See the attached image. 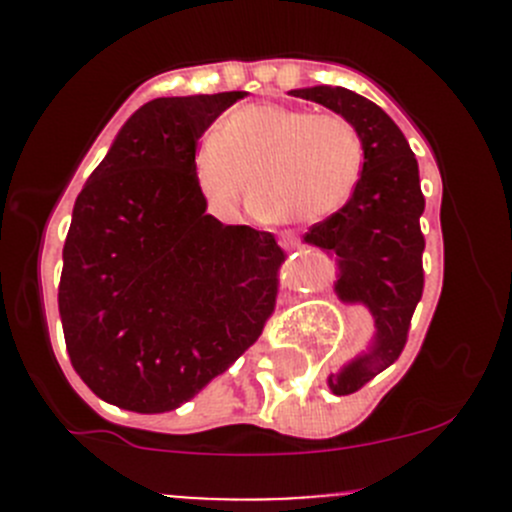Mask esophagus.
<instances>
[{
    "instance_id": "esophagus-1",
    "label": "esophagus",
    "mask_w": 512,
    "mask_h": 512,
    "mask_svg": "<svg viewBox=\"0 0 512 512\" xmlns=\"http://www.w3.org/2000/svg\"><path fill=\"white\" fill-rule=\"evenodd\" d=\"M280 242L287 247V250H294V247H299V237L294 235V232H285Z\"/></svg>"
}]
</instances>
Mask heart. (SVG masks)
I'll return each instance as SVG.
<instances>
[{"label": "heart", "instance_id": "heart-1", "mask_svg": "<svg viewBox=\"0 0 512 512\" xmlns=\"http://www.w3.org/2000/svg\"><path fill=\"white\" fill-rule=\"evenodd\" d=\"M366 163L364 138L339 113L280 103L232 111L193 156L205 198L220 210L240 200L260 223L304 225L329 218L352 200Z\"/></svg>", "mask_w": 512, "mask_h": 512}]
</instances>
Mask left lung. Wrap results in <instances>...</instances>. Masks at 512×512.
<instances>
[{"label":"left lung","instance_id":"1","mask_svg":"<svg viewBox=\"0 0 512 512\" xmlns=\"http://www.w3.org/2000/svg\"><path fill=\"white\" fill-rule=\"evenodd\" d=\"M289 94L342 113L361 133L366 148L364 175L352 200L304 235V242L339 257L334 285L339 297L364 302L374 314L371 352L329 376V389L347 396L389 369L404 352L411 317L423 294L426 240L421 213L426 200L409 141L374 101L342 86L294 89Z\"/></svg>","mask_w":512,"mask_h":512}]
</instances>
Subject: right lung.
Instances as JSON below:
<instances>
[{"mask_svg": "<svg viewBox=\"0 0 512 512\" xmlns=\"http://www.w3.org/2000/svg\"><path fill=\"white\" fill-rule=\"evenodd\" d=\"M245 91L156 98L96 165L64 242L59 312L71 364L108 404L163 414L260 339L285 250L208 215L200 136Z\"/></svg>", "mask_w": 512, "mask_h": 512, "instance_id": "obj_1", "label": "right lung"}]
</instances>
